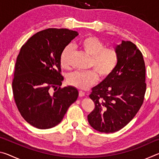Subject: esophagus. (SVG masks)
<instances>
[{
    "instance_id": "34e87169",
    "label": "esophagus",
    "mask_w": 159,
    "mask_h": 159,
    "mask_svg": "<svg viewBox=\"0 0 159 159\" xmlns=\"http://www.w3.org/2000/svg\"><path fill=\"white\" fill-rule=\"evenodd\" d=\"M79 96L80 97H83V96H85V93L83 92V91H79Z\"/></svg>"
}]
</instances>
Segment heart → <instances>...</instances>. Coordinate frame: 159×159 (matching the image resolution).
<instances>
[{
    "label": "heart",
    "instance_id": "obj_1",
    "mask_svg": "<svg viewBox=\"0 0 159 159\" xmlns=\"http://www.w3.org/2000/svg\"><path fill=\"white\" fill-rule=\"evenodd\" d=\"M80 47L90 57V69L85 71H74L67 76L69 85L79 89H87L95 83L98 79V73L102 79H105L111 74L116 68L119 60V55L114 48H105V45L98 37L89 36L83 39L79 43ZM73 46L68 45L64 48L60 55L61 67L68 69L70 66Z\"/></svg>",
    "mask_w": 159,
    "mask_h": 159
}]
</instances>
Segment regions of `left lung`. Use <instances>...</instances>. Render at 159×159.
I'll return each mask as SVG.
<instances>
[{
    "label": "left lung",
    "mask_w": 159,
    "mask_h": 159,
    "mask_svg": "<svg viewBox=\"0 0 159 159\" xmlns=\"http://www.w3.org/2000/svg\"><path fill=\"white\" fill-rule=\"evenodd\" d=\"M116 50L119 55L116 68L89 96L95 109L88 115V122L101 133H114L125 127L140 109L146 92V69L140 50L133 43L124 41Z\"/></svg>",
    "instance_id": "obj_1"
}]
</instances>
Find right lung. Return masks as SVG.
<instances>
[{
	"mask_svg": "<svg viewBox=\"0 0 159 159\" xmlns=\"http://www.w3.org/2000/svg\"><path fill=\"white\" fill-rule=\"evenodd\" d=\"M76 31L48 29L32 36L21 47L15 64L12 92L21 116L39 129L58 125L79 92L72 86L61 88L60 55Z\"/></svg>",
	"mask_w": 159,
	"mask_h": 159,
	"instance_id": "obj_1",
	"label": "right lung"
}]
</instances>
